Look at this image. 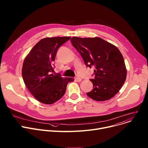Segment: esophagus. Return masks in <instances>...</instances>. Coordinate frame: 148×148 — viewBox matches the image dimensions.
I'll use <instances>...</instances> for the list:
<instances>
[{"instance_id":"obj_1","label":"esophagus","mask_w":148,"mask_h":148,"mask_svg":"<svg viewBox=\"0 0 148 148\" xmlns=\"http://www.w3.org/2000/svg\"><path fill=\"white\" fill-rule=\"evenodd\" d=\"M75 80L77 82H80L82 80V78H81L80 77H75Z\"/></svg>"}]
</instances>
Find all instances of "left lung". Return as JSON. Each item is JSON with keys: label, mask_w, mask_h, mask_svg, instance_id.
Returning <instances> with one entry per match:
<instances>
[{"label": "left lung", "mask_w": 148, "mask_h": 148, "mask_svg": "<svg viewBox=\"0 0 148 148\" xmlns=\"http://www.w3.org/2000/svg\"><path fill=\"white\" fill-rule=\"evenodd\" d=\"M70 40L86 66L95 68V78L90 80L93 88L87 95L96 101L110 99L119 92L126 79L124 60L119 49L99 37H73Z\"/></svg>", "instance_id": "left-lung-1"}]
</instances>
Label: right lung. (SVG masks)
Listing matches in <instances>:
<instances>
[{
	"mask_svg": "<svg viewBox=\"0 0 148 148\" xmlns=\"http://www.w3.org/2000/svg\"><path fill=\"white\" fill-rule=\"evenodd\" d=\"M70 37H47L42 39L32 49L24 60L22 75L30 93L39 102L52 104L64 96L66 86L73 78L61 77L52 74L53 61L58 49Z\"/></svg>",
	"mask_w": 148,
	"mask_h": 148,
	"instance_id": "1",
	"label": "right lung"
}]
</instances>
